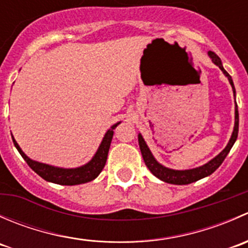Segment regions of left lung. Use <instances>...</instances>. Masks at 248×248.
Listing matches in <instances>:
<instances>
[{
  "mask_svg": "<svg viewBox=\"0 0 248 248\" xmlns=\"http://www.w3.org/2000/svg\"><path fill=\"white\" fill-rule=\"evenodd\" d=\"M210 56V59L212 60L216 66L219 67L223 74L228 78L229 82H231L232 87V92H234L235 96V87H234V82H232V77L229 76L228 72L223 68L222 66V61L214 51H209L207 52ZM237 133H239V111H237V104L235 102V124H234V131H232L231 139H229V142L227 144V146L224 147V150L222 152H219L215 158H212L211 161L207 162L206 164L204 166L198 167V168H193V169H187V170H175V169H169L167 167L162 166L161 163L156 161V158L154 157V155L151 154L150 151L149 146L145 142L144 138L141 137V134H138V141H139V147L140 151H141L142 158H144L145 164L149 168V170L152 172L156 177H158L159 180L164 182H168V184H172V185H188L192 184V182H196L198 180L202 179V177H206L209 175H211L212 172L216 170L219 166L222 164V162L224 161V158L227 157V155L229 154L231 149L234 145L235 140L237 138Z\"/></svg>",
  "mask_w": 248,
  "mask_h": 248,
  "instance_id": "1",
  "label": "left lung"
}]
</instances>
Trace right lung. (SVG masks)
<instances>
[{"label": "right lung", "mask_w": 248, "mask_h": 248, "mask_svg": "<svg viewBox=\"0 0 248 248\" xmlns=\"http://www.w3.org/2000/svg\"><path fill=\"white\" fill-rule=\"evenodd\" d=\"M119 124H121V122H117L114 126H111V128H110L109 131H107L106 136H104L98 150H97V152L94 154V156L92 157L91 161H90L89 163L84 164V166L79 167V168H59V167L49 166V164L33 161V159L29 158V157L22 152V150L20 149V146L17 145V142L16 141L13 136H12V138H13L14 145H16L19 154L22 156V158L26 161V163L29 164L30 168L33 171H36L39 176L43 177L46 181L52 182V184L73 186V185H80L85 184V182L92 181V180H94L99 174H101L104 166H106L110 142H111L112 136H114V129Z\"/></svg>", "instance_id": "obj_1"}]
</instances>
